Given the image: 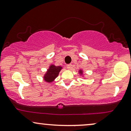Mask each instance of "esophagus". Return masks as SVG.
<instances>
[{
	"label": "esophagus",
	"mask_w": 131,
	"mask_h": 131,
	"mask_svg": "<svg viewBox=\"0 0 131 131\" xmlns=\"http://www.w3.org/2000/svg\"><path fill=\"white\" fill-rule=\"evenodd\" d=\"M71 68H72V64H68V65H67V69H68V70H71Z\"/></svg>",
	"instance_id": "obj_1"
}]
</instances>
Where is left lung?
I'll use <instances>...</instances> for the list:
<instances>
[{
	"label": "left lung",
	"instance_id": "8db88e82",
	"mask_svg": "<svg viewBox=\"0 0 131 131\" xmlns=\"http://www.w3.org/2000/svg\"><path fill=\"white\" fill-rule=\"evenodd\" d=\"M80 72H81V74H82V71L81 70H80Z\"/></svg>",
	"mask_w": 131,
	"mask_h": 131
}]
</instances>
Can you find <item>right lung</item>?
<instances>
[{
  "label": "right lung",
  "instance_id": "add662e5",
  "mask_svg": "<svg viewBox=\"0 0 131 131\" xmlns=\"http://www.w3.org/2000/svg\"><path fill=\"white\" fill-rule=\"evenodd\" d=\"M61 68H62L61 67H56L53 64L50 65L48 71L46 72L45 76H44L45 81L48 82H52L58 76Z\"/></svg>",
  "mask_w": 131,
  "mask_h": 131
}]
</instances>
